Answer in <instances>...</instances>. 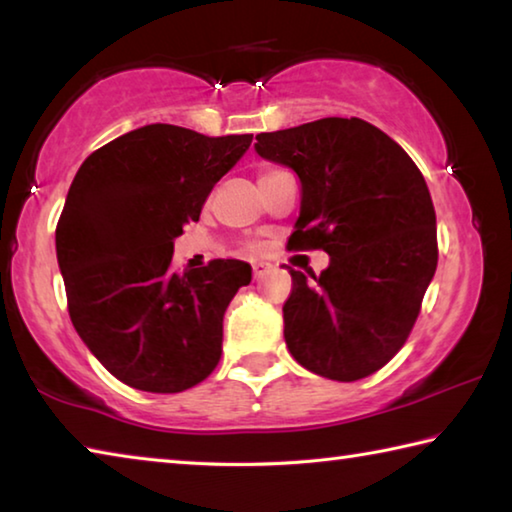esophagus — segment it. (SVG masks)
Wrapping results in <instances>:
<instances>
[{"label":"esophagus","instance_id":"esophagus-1","mask_svg":"<svg viewBox=\"0 0 512 512\" xmlns=\"http://www.w3.org/2000/svg\"><path fill=\"white\" fill-rule=\"evenodd\" d=\"M266 268H268V264H253V277H255V280H259V277L266 273Z\"/></svg>","mask_w":512,"mask_h":512}]
</instances>
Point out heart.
Segmentation results:
<instances>
[{
    "mask_svg": "<svg viewBox=\"0 0 512 512\" xmlns=\"http://www.w3.org/2000/svg\"><path fill=\"white\" fill-rule=\"evenodd\" d=\"M271 173H275V169H271V171H264V173H262V178H266V176H271Z\"/></svg>",
    "mask_w": 512,
    "mask_h": 512,
    "instance_id": "1",
    "label": "heart"
}]
</instances>
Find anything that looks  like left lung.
I'll use <instances>...</instances> for the list:
<instances>
[{"label": "left lung", "mask_w": 512, "mask_h": 512, "mask_svg": "<svg viewBox=\"0 0 512 512\" xmlns=\"http://www.w3.org/2000/svg\"><path fill=\"white\" fill-rule=\"evenodd\" d=\"M255 151L300 178L291 248H320V275L291 273L284 341L302 368L357 381L409 339L438 264L436 212L420 169L368 121L325 117L259 133Z\"/></svg>", "instance_id": "1"}]
</instances>
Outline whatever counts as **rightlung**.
Here are the masks:
<instances>
[{"mask_svg":"<svg viewBox=\"0 0 512 512\" xmlns=\"http://www.w3.org/2000/svg\"><path fill=\"white\" fill-rule=\"evenodd\" d=\"M250 142L149 124L76 171L56 225L69 318L101 366L137 391H187L221 359L223 314L253 268L212 259L178 271L173 239Z\"/></svg>","mask_w":512,"mask_h":512,"instance_id":"1","label":"right lung"}]
</instances>
